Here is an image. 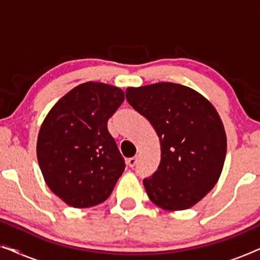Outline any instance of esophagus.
<instances>
[{"label": "esophagus", "instance_id": "obj_1", "mask_svg": "<svg viewBox=\"0 0 260 260\" xmlns=\"http://www.w3.org/2000/svg\"><path fill=\"white\" fill-rule=\"evenodd\" d=\"M136 165H137V157H136V156H135V157H131V158L127 159V166H129L130 168H134V167Z\"/></svg>", "mask_w": 260, "mask_h": 260}]
</instances>
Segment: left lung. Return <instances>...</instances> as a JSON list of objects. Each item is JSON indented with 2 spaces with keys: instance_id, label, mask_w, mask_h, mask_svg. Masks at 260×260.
Here are the masks:
<instances>
[{
  "instance_id": "1",
  "label": "left lung",
  "mask_w": 260,
  "mask_h": 260,
  "mask_svg": "<svg viewBox=\"0 0 260 260\" xmlns=\"http://www.w3.org/2000/svg\"><path fill=\"white\" fill-rule=\"evenodd\" d=\"M125 93L161 142L158 168L143 180L149 199L166 211L190 208L213 189L225 162L227 141L218 112L180 84L129 87Z\"/></svg>"
}]
</instances>
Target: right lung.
<instances>
[{
	"instance_id": "add662e5",
	"label": "right lung",
	"mask_w": 260,
	"mask_h": 260,
	"mask_svg": "<svg viewBox=\"0 0 260 260\" xmlns=\"http://www.w3.org/2000/svg\"><path fill=\"white\" fill-rule=\"evenodd\" d=\"M124 92L103 83L81 84L53 106L38 136L37 155L46 183L76 208L104 202L125 169L108 130Z\"/></svg>"
}]
</instances>
